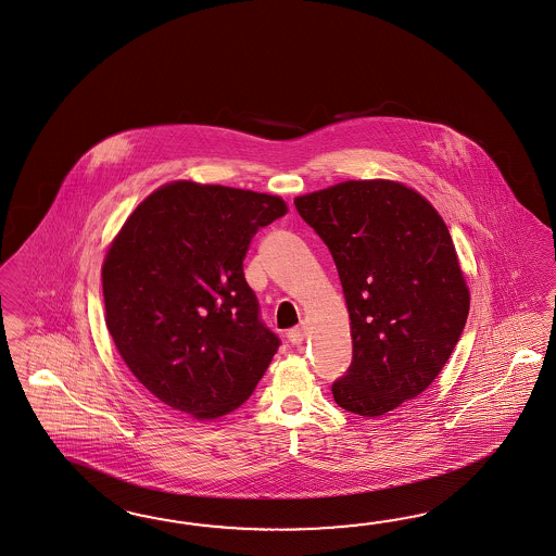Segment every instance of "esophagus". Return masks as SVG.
I'll list each match as a JSON object with an SVG mask.
<instances>
[{
    "instance_id": "esophagus-1",
    "label": "esophagus",
    "mask_w": 556,
    "mask_h": 556,
    "mask_svg": "<svg viewBox=\"0 0 556 556\" xmlns=\"http://www.w3.org/2000/svg\"><path fill=\"white\" fill-rule=\"evenodd\" d=\"M286 337H288V341L292 342V344H300V342L306 339V327H304V325L294 327L292 330L286 332Z\"/></svg>"
}]
</instances>
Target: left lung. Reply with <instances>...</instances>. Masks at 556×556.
I'll list each match as a JSON object with an SVG mask.
<instances>
[{
	"label": "left lung",
	"instance_id": "obj_1",
	"mask_svg": "<svg viewBox=\"0 0 556 556\" xmlns=\"http://www.w3.org/2000/svg\"><path fill=\"white\" fill-rule=\"evenodd\" d=\"M294 205L327 243L351 316L353 361L332 397L365 417L393 412L433 383L466 327L470 292L450 229L393 181H344Z\"/></svg>",
	"mask_w": 556,
	"mask_h": 556
}]
</instances>
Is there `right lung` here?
Returning <instances> with one entry per match:
<instances>
[{
    "label": "right lung",
    "instance_id": "right-lung-1",
    "mask_svg": "<svg viewBox=\"0 0 556 556\" xmlns=\"http://www.w3.org/2000/svg\"><path fill=\"white\" fill-rule=\"evenodd\" d=\"M286 214L276 195L177 181L130 214L102 266L106 327L128 369L195 419L252 395L280 339L243 276L257 229Z\"/></svg>",
    "mask_w": 556,
    "mask_h": 556
}]
</instances>
